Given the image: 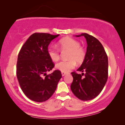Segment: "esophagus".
I'll list each match as a JSON object with an SVG mask.
<instances>
[{
  "label": "esophagus",
  "mask_w": 125,
  "mask_h": 125,
  "mask_svg": "<svg viewBox=\"0 0 125 125\" xmlns=\"http://www.w3.org/2000/svg\"><path fill=\"white\" fill-rule=\"evenodd\" d=\"M67 74V73H64V72H61V74H62V76H65V75Z\"/></svg>",
  "instance_id": "esophagus-1"
}]
</instances>
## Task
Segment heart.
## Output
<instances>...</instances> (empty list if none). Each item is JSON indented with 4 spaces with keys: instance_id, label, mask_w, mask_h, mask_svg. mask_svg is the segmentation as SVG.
I'll use <instances>...</instances> for the list:
<instances>
[{
    "instance_id": "obj_1",
    "label": "heart",
    "mask_w": 125,
    "mask_h": 125,
    "mask_svg": "<svg viewBox=\"0 0 125 125\" xmlns=\"http://www.w3.org/2000/svg\"><path fill=\"white\" fill-rule=\"evenodd\" d=\"M58 45L61 50L69 49L68 60L61 61L56 64V69L61 72L68 73L73 69L78 63L83 62L85 57V52L83 48L80 47V43L78 41L71 37H64L59 42ZM48 54L51 60L57 61L60 59V53L57 49L54 47H50L48 49Z\"/></svg>"
}]
</instances>
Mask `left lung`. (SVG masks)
<instances>
[{
  "instance_id": "obj_1",
  "label": "left lung",
  "mask_w": 125,
  "mask_h": 125,
  "mask_svg": "<svg viewBox=\"0 0 125 125\" xmlns=\"http://www.w3.org/2000/svg\"><path fill=\"white\" fill-rule=\"evenodd\" d=\"M76 36L85 37L87 48L83 64L77 70L83 73H71L73 80L71 89L78 99L89 101L96 97L105 86L108 77V58L95 37L86 33Z\"/></svg>"
}]
</instances>
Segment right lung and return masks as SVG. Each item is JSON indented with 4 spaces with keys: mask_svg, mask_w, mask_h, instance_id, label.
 Returning a JSON list of instances; mask_svg holds the SVG:
<instances>
[{
    "mask_svg": "<svg viewBox=\"0 0 125 125\" xmlns=\"http://www.w3.org/2000/svg\"><path fill=\"white\" fill-rule=\"evenodd\" d=\"M59 36L45 33L32 34L19 53L17 78L22 91L33 101L42 102L48 100L62 77L59 70L49 74L46 73L54 66L48 54V47Z\"/></svg>",
    "mask_w": 125,
    "mask_h": 125,
    "instance_id": "obj_1",
    "label": "right lung"
}]
</instances>
